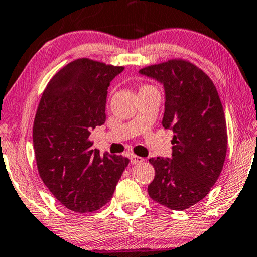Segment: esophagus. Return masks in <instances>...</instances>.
I'll return each instance as SVG.
<instances>
[{
  "instance_id": "esophagus-1",
  "label": "esophagus",
  "mask_w": 257,
  "mask_h": 257,
  "mask_svg": "<svg viewBox=\"0 0 257 257\" xmlns=\"http://www.w3.org/2000/svg\"><path fill=\"white\" fill-rule=\"evenodd\" d=\"M144 161V158L139 157V156H136V155H131L130 156V162L132 164H137V163H142Z\"/></svg>"
}]
</instances>
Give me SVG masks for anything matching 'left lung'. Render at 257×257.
Wrapping results in <instances>:
<instances>
[{"label":"left lung","instance_id":"1","mask_svg":"<svg viewBox=\"0 0 257 257\" xmlns=\"http://www.w3.org/2000/svg\"><path fill=\"white\" fill-rule=\"evenodd\" d=\"M139 74L163 85L162 125L174 132L172 158L149 160L155 168L149 195L170 210H186L208 194L225 161L226 121L219 95L204 71L181 59Z\"/></svg>","mask_w":257,"mask_h":257}]
</instances>
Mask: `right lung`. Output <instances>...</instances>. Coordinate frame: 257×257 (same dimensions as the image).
I'll return each mask as SVG.
<instances>
[{"mask_svg":"<svg viewBox=\"0 0 257 257\" xmlns=\"http://www.w3.org/2000/svg\"><path fill=\"white\" fill-rule=\"evenodd\" d=\"M122 66L81 58L53 76L33 125L38 172L69 210L87 213L110 200L127 158L91 150V130L106 121L108 87Z\"/></svg>","mask_w":257,"mask_h":257,"instance_id":"add662e5","label":"right lung"}]
</instances>
